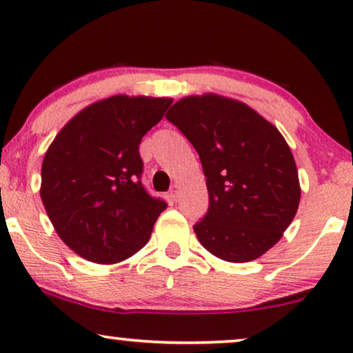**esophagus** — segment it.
I'll list each match as a JSON object with an SVG mask.
<instances>
[{"label":"esophagus","mask_w":353,"mask_h":353,"mask_svg":"<svg viewBox=\"0 0 353 353\" xmlns=\"http://www.w3.org/2000/svg\"><path fill=\"white\" fill-rule=\"evenodd\" d=\"M178 196H180V186L173 185L172 190H170V197L173 201H178Z\"/></svg>","instance_id":"34e87169"}]
</instances>
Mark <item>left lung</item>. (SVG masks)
<instances>
[{
  "label": "left lung",
  "instance_id": "left-lung-1",
  "mask_svg": "<svg viewBox=\"0 0 353 353\" xmlns=\"http://www.w3.org/2000/svg\"><path fill=\"white\" fill-rule=\"evenodd\" d=\"M165 117L194 146L205 175L209 209L194 225L199 243L234 263L273 248L301 201L296 162L278 128L216 94L183 98Z\"/></svg>",
  "mask_w": 353,
  "mask_h": 353
}]
</instances>
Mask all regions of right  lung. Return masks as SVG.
Wrapping results in <instances>:
<instances>
[{
  "mask_svg": "<svg viewBox=\"0 0 353 353\" xmlns=\"http://www.w3.org/2000/svg\"><path fill=\"white\" fill-rule=\"evenodd\" d=\"M170 98L112 96L57 133L41 165V201L59 238L90 262L117 263L143 249L167 202L141 183L139 143Z\"/></svg>",
  "mask_w": 353,
  "mask_h": 353,
  "instance_id": "obj_1",
  "label": "right lung"
}]
</instances>
